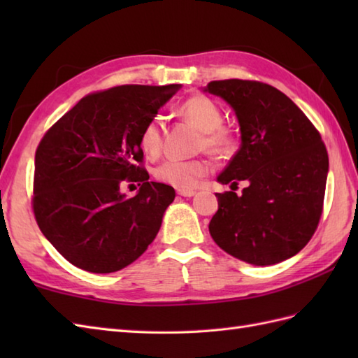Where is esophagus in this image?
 <instances>
[{"instance_id":"1","label":"esophagus","mask_w":358,"mask_h":358,"mask_svg":"<svg viewBox=\"0 0 358 358\" xmlns=\"http://www.w3.org/2000/svg\"><path fill=\"white\" fill-rule=\"evenodd\" d=\"M177 194L181 196H187V199H191V196L195 195V191H192V189H178Z\"/></svg>"}]
</instances>
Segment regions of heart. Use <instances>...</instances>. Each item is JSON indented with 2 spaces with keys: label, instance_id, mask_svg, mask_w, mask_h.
I'll use <instances>...</instances> for the list:
<instances>
[{
  "label": "heart",
  "instance_id": "b5f03b06",
  "mask_svg": "<svg viewBox=\"0 0 358 358\" xmlns=\"http://www.w3.org/2000/svg\"><path fill=\"white\" fill-rule=\"evenodd\" d=\"M180 113L187 121L201 131L200 149L218 157L231 155L235 150V136L231 131L222 126L223 113L217 103L206 95H195L180 106ZM140 149L148 158L158 157L163 146L162 121L159 117H152L143 126L138 136ZM210 171V164L206 158L180 159L169 158L159 164L154 171L155 178L164 185L177 189H194L199 181L206 177Z\"/></svg>",
  "mask_w": 358,
  "mask_h": 358
}]
</instances>
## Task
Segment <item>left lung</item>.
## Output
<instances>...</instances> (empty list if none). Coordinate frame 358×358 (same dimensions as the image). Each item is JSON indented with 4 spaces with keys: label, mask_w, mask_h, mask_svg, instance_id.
Returning <instances> with one entry per match:
<instances>
[{
    "label": "left lung",
    "mask_w": 358,
    "mask_h": 358,
    "mask_svg": "<svg viewBox=\"0 0 358 358\" xmlns=\"http://www.w3.org/2000/svg\"><path fill=\"white\" fill-rule=\"evenodd\" d=\"M206 92L235 110L241 146L218 175L209 232L224 252L255 266L275 264L308 245L323 212L329 158L320 132L291 98L266 83L210 81ZM240 180L241 196L233 191Z\"/></svg>",
    "instance_id": "left-lung-1"
}]
</instances>
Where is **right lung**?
Here are the masks:
<instances>
[{"instance_id": "right-lung-1", "label": "right lung", "mask_w": 358, "mask_h": 358, "mask_svg": "<svg viewBox=\"0 0 358 358\" xmlns=\"http://www.w3.org/2000/svg\"><path fill=\"white\" fill-rule=\"evenodd\" d=\"M180 85H124L89 94L44 134L35 152L34 215L67 262L95 273L134 263L173 201L172 186L149 181L138 136ZM123 182H138L124 199Z\"/></svg>"}]
</instances>
